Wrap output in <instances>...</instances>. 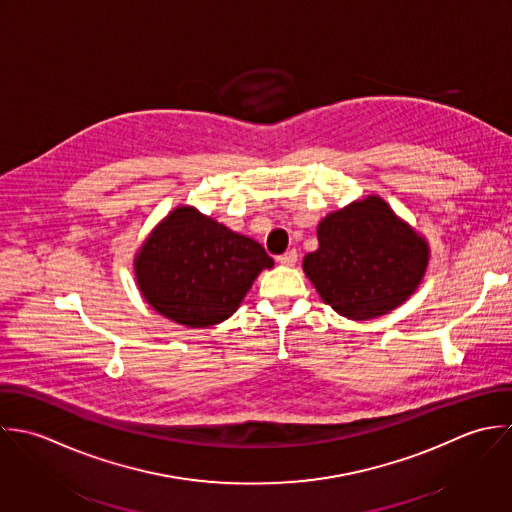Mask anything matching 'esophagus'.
Returning <instances> with one entry per match:
<instances>
[{
    "mask_svg": "<svg viewBox=\"0 0 512 512\" xmlns=\"http://www.w3.org/2000/svg\"><path fill=\"white\" fill-rule=\"evenodd\" d=\"M276 260H278L282 266H294V264L298 262V252L292 248V250H288V252L280 254Z\"/></svg>",
    "mask_w": 512,
    "mask_h": 512,
    "instance_id": "1",
    "label": "esophagus"
}]
</instances>
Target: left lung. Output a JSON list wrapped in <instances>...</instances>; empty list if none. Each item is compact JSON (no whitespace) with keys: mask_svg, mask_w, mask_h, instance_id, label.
Returning a JSON list of instances; mask_svg holds the SVG:
<instances>
[{"mask_svg":"<svg viewBox=\"0 0 512 512\" xmlns=\"http://www.w3.org/2000/svg\"><path fill=\"white\" fill-rule=\"evenodd\" d=\"M318 240L320 248L304 258V272L328 306L357 322L403 304L429 260L425 240L377 196L326 216Z\"/></svg>","mask_w":512,"mask_h":512,"instance_id":"obj_1","label":"left lung"}]
</instances>
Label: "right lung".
Returning <instances> with one entry per match:
<instances>
[{"label": "right lung", "instance_id": "add662e5", "mask_svg": "<svg viewBox=\"0 0 512 512\" xmlns=\"http://www.w3.org/2000/svg\"><path fill=\"white\" fill-rule=\"evenodd\" d=\"M272 266L274 260L256 240L190 206L172 210L135 262L145 300L188 328H208L230 318L256 276Z\"/></svg>", "mask_w": 512, "mask_h": 512}]
</instances>
